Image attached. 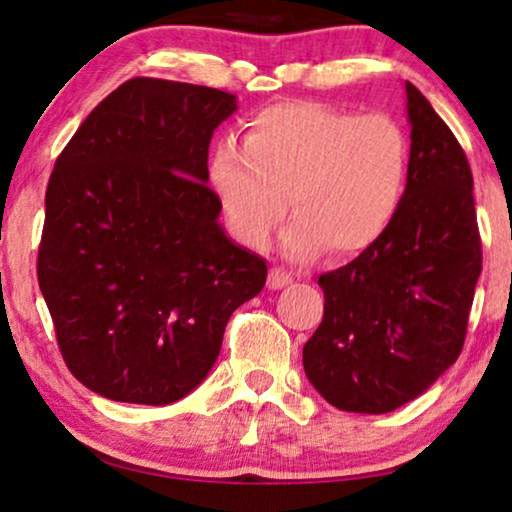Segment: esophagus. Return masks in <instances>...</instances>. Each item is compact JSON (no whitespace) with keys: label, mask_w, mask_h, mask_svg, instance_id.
Segmentation results:
<instances>
[{"label":"esophagus","mask_w":512,"mask_h":512,"mask_svg":"<svg viewBox=\"0 0 512 512\" xmlns=\"http://www.w3.org/2000/svg\"><path fill=\"white\" fill-rule=\"evenodd\" d=\"M291 282H293L291 272H286L284 268H272L270 270V277H268L270 289H284V286H289Z\"/></svg>","instance_id":"obj_1"}]
</instances>
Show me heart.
<instances>
[{"instance_id":"heart-1","label":"heart","mask_w":512,"mask_h":512,"mask_svg":"<svg viewBox=\"0 0 512 512\" xmlns=\"http://www.w3.org/2000/svg\"><path fill=\"white\" fill-rule=\"evenodd\" d=\"M209 179L237 240L261 249L286 214V256L347 258L387 235L410 181V139L387 114L282 102L249 118L240 146H216Z\"/></svg>"}]
</instances>
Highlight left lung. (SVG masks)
Segmentation results:
<instances>
[{
  "label": "left lung",
  "instance_id": "left-lung-1",
  "mask_svg": "<svg viewBox=\"0 0 512 512\" xmlns=\"http://www.w3.org/2000/svg\"><path fill=\"white\" fill-rule=\"evenodd\" d=\"M410 181L375 247L324 272V319L303 347L312 387L338 410L384 415L424 394L466 340L482 270L473 174L429 100L405 81Z\"/></svg>",
  "mask_w": 512,
  "mask_h": 512
}]
</instances>
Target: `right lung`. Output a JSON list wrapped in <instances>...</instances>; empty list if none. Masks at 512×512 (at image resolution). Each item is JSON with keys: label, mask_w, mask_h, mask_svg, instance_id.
<instances>
[{"label": "right lung", "mask_w": 512, "mask_h": 512, "mask_svg": "<svg viewBox=\"0 0 512 512\" xmlns=\"http://www.w3.org/2000/svg\"><path fill=\"white\" fill-rule=\"evenodd\" d=\"M235 95L125 81L55 160L37 275L62 359L95 394L167 405L198 387L268 265L219 226L209 142Z\"/></svg>", "instance_id": "right-lung-1"}]
</instances>
